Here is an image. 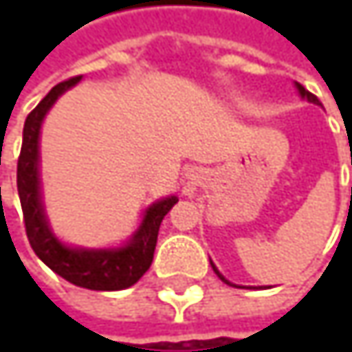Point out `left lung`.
I'll use <instances>...</instances> for the list:
<instances>
[{
	"label": "left lung",
	"mask_w": 352,
	"mask_h": 352,
	"mask_svg": "<svg viewBox=\"0 0 352 352\" xmlns=\"http://www.w3.org/2000/svg\"><path fill=\"white\" fill-rule=\"evenodd\" d=\"M298 89H300V94H302L304 98H308V102H312V104H320V100H318L316 96H314V94H310L308 89H304V87H302L300 83H298ZM212 267H214V265H212ZM214 271H216V275H218V277H220V279H222L224 283H228V285H232V283H230L228 279H224V277H222V273H220V271H218L216 267H214Z\"/></svg>",
	"instance_id": "1"
}]
</instances>
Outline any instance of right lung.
Instances as JSON below:
<instances>
[{"label":"right lung","instance_id":"1","mask_svg":"<svg viewBox=\"0 0 352 352\" xmlns=\"http://www.w3.org/2000/svg\"><path fill=\"white\" fill-rule=\"evenodd\" d=\"M79 77H71L58 85H54L48 96L28 113L24 124V138L22 151L18 159V195L24 212V226L30 246L34 248L38 258L46 263L56 275L67 279L73 285L96 289V292H118L134 285L151 267L157 236L163 218L175 206V195L165 197L153 204L138 232L132 241L116 250H83V248H69L60 245L54 234L50 232L44 210L40 204V181H38V136L40 124L50 106L56 102L60 94L73 87Z\"/></svg>","mask_w":352,"mask_h":352}]
</instances>
